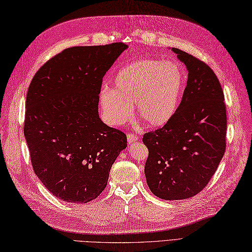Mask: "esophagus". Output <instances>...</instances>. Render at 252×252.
I'll return each instance as SVG.
<instances>
[{
	"instance_id": "34e87169",
	"label": "esophagus",
	"mask_w": 252,
	"mask_h": 252,
	"mask_svg": "<svg viewBox=\"0 0 252 252\" xmlns=\"http://www.w3.org/2000/svg\"><path fill=\"white\" fill-rule=\"evenodd\" d=\"M138 136L136 133H133V132H129V133H127V141H128V143H133V142H137L138 141Z\"/></svg>"
}]
</instances>
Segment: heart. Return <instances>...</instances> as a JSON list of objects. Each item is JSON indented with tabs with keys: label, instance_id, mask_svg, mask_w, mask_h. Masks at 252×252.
Masks as SVG:
<instances>
[{
	"label": "heart",
	"instance_id": "1",
	"mask_svg": "<svg viewBox=\"0 0 252 252\" xmlns=\"http://www.w3.org/2000/svg\"><path fill=\"white\" fill-rule=\"evenodd\" d=\"M186 73L172 61L139 59L116 73L112 89H102L99 103L111 125H121L131 115L136 105L140 120L150 127H160L171 120L180 105Z\"/></svg>",
	"mask_w": 252,
	"mask_h": 252
}]
</instances>
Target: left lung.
Returning a JSON list of instances; mask_svg holds the SVG:
<instances>
[{
  "label": "left lung",
  "mask_w": 252,
  "mask_h": 252,
  "mask_svg": "<svg viewBox=\"0 0 252 252\" xmlns=\"http://www.w3.org/2000/svg\"><path fill=\"white\" fill-rule=\"evenodd\" d=\"M188 69L179 108L163 127L144 133V173L156 197L184 200L205 188L225 152L226 109L217 76L203 61L172 48Z\"/></svg>",
  "instance_id": "left-lung-1"
}]
</instances>
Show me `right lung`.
Listing matches in <instances>:
<instances>
[{
    "label": "right lung",
    "instance_id": "1",
    "mask_svg": "<svg viewBox=\"0 0 252 252\" xmlns=\"http://www.w3.org/2000/svg\"><path fill=\"white\" fill-rule=\"evenodd\" d=\"M124 42L64 49L35 73L23 132L35 174L54 197L88 203L106 188L126 134L98 115L102 78Z\"/></svg>",
    "mask_w": 252,
    "mask_h": 252
}]
</instances>
